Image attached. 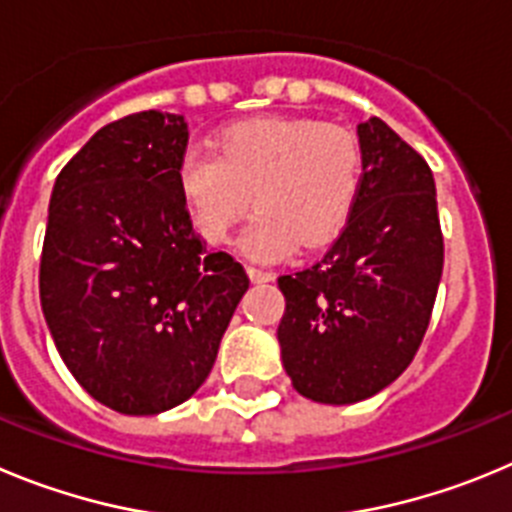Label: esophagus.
Listing matches in <instances>:
<instances>
[{
	"label": "esophagus",
	"mask_w": 512,
	"mask_h": 512,
	"mask_svg": "<svg viewBox=\"0 0 512 512\" xmlns=\"http://www.w3.org/2000/svg\"><path fill=\"white\" fill-rule=\"evenodd\" d=\"M247 275H250L252 283H270L275 278L273 273H267V270H260V267H247Z\"/></svg>",
	"instance_id": "obj_1"
}]
</instances>
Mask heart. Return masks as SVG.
I'll list each match as a JSON object with an SVG mask.
<instances>
[{"label":"heart","instance_id":"heart-1","mask_svg":"<svg viewBox=\"0 0 512 512\" xmlns=\"http://www.w3.org/2000/svg\"><path fill=\"white\" fill-rule=\"evenodd\" d=\"M365 181L354 132L303 117H255L224 127L216 153L191 147L176 186L193 227L222 245L257 201L239 250L278 260L296 245L319 247L347 224Z\"/></svg>","mask_w":512,"mask_h":512}]
</instances>
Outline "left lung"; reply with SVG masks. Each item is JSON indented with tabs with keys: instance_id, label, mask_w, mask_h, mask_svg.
Instances as JSON below:
<instances>
[{
	"instance_id": "8db88e82",
	"label": "left lung",
	"mask_w": 512,
	"mask_h": 512,
	"mask_svg": "<svg viewBox=\"0 0 512 512\" xmlns=\"http://www.w3.org/2000/svg\"><path fill=\"white\" fill-rule=\"evenodd\" d=\"M357 135L365 181L347 227L324 260L278 278L285 372L303 398L329 405L372 398L411 365L444 270L426 160L377 117Z\"/></svg>"
}]
</instances>
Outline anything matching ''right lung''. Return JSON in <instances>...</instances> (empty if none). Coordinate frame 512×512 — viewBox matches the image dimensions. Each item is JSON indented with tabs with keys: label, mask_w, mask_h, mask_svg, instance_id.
Masks as SVG:
<instances>
[{
	"label": "right lung",
	"mask_w": 512,
	"mask_h": 512,
	"mask_svg": "<svg viewBox=\"0 0 512 512\" xmlns=\"http://www.w3.org/2000/svg\"><path fill=\"white\" fill-rule=\"evenodd\" d=\"M181 114H130L101 127L50 196L40 303L78 385L124 416L176 408L204 385L245 267L206 252L176 186Z\"/></svg>",
	"instance_id": "add662e5"
}]
</instances>
